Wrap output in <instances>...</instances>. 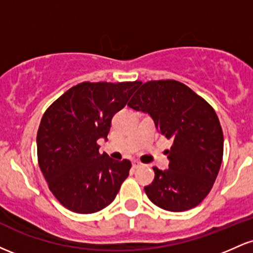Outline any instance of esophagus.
Wrapping results in <instances>:
<instances>
[{"label": "esophagus", "instance_id": "obj_1", "mask_svg": "<svg viewBox=\"0 0 253 253\" xmlns=\"http://www.w3.org/2000/svg\"><path fill=\"white\" fill-rule=\"evenodd\" d=\"M143 167V163H140V162L138 161H134L133 162V169H139V168Z\"/></svg>", "mask_w": 253, "mask_h": 253}]
</instances>
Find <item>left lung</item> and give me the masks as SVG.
Listing matches in <instances>:
<instances>
[{"instance_id":"left-lung-1","label":"left lung","mask_w":253,"mask_h":253,"mask_svg":"<svg viewBox=\"0 0 253 253\" xmlns=\"http://www.w3.org/2000/svg\"><path fill=\"white\" fill-rule=\"evenodd\" d=\"M147 113L157 129L173 141L169 169L153 168L145 187L151 202L169 211L196 207L210 194L223 155V134L215 110L189 86L173 80L144 83L127 103Z\"/></svg>"}]
</instances>
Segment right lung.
I'll return each instance as SVG.
<instances>
[{"mask_svg":"<svg viewBox=\"0 0 253 253\" xmlns=\"http://www.w3.org/2000/svg\"><path fill=\"white\" fill-rule=\"evenodd\" d=\"M141 82H83L43 113L37 134L38 163L54 197L69 211L91 214L114 201L132 167L98 152L114 114Z\"/></svg>","mask_w":253,"mask_h":253,"instance_id":"obj_1","label":"right lung"}]
</instances>
